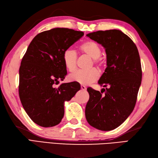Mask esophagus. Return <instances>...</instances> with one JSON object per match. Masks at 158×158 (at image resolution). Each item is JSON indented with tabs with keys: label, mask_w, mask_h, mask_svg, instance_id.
<instances>
[{
	"label": "esophagus",
	"mask_w": 158,
	"mask_h": 158,
	"mask_svg": "<svg viewBox=\"0 0 158 158\" xmlns=\"http://www.w3.org/2000/svg\"><path fill=\"white\" fill-rule=\"evenodd\" d=\"M81 88L82 90H85V89H86V87H85V85H81Z\"/></svg>",
	"instance_id": "1"
}]
</instances>
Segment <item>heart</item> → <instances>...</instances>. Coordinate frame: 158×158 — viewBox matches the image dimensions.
<instances>
[{"label":"heart","instance_id":"obj_1","mask_svg":"<svg viewBox=\"0 0 158 158\" xmlns=\"http://www.w3.org/2000/svg\"><path fill=\"white\" fill-rule=\"evenodd\" d=\"M81 51L93 59L95 64H101L100 56L101 55V49L94 41H86L80 46ZM77 56L75 50L69 48L63 53L62 60L66 69L70 72L75 71L77 69ZM100 77V72L96 69L89 70H77L70 75L69 79L71 81L77 82L81 85H89L96 81Z\"/></svg>","mask_w":158,"mask_h":158}]
</instances>
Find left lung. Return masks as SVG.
Wrapping results in <instances>:
<instances>
[{
	"instance_id": "1",
	"label": "left lung",
	"mask_w": 158,
	"mask_h": 158,
	"mask_svg": "<svg viewBox=\"0 0 158 158\" xmlns=\"http://www.w3.org/2000/svg\"><path fill=\"white\" fill-rule=\"evenodd\" d=\"M105 49L106 68L98 84L109 88L87 89L89 98L85 117L90 126L109 131L115 129L133 111L142 80L138 49L128 36L119 30L99 31L86 35Z\"/></svg>"
}]
</instances>
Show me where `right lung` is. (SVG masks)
I'll use <instances>...</instances> for the list:
<instances>
[{"instance_id": "1", "label": "right lung", "mask_w": 158, "mask_h": 158, "mask_svg": "<svg viewBox=\"0 0 158 158\" xmlns=\"http://www.w3.org/2000/svg\"><path fill=\"white\" fill-rule=\"evenodd\" d=\"M81 31L56 28L42 32L30 43L19 67V95L25 111L37 125H58L64 115V102L81 88L79 83L53 84L63 81L67 74L62 56L83 36Z\"/></svg>"}]
</instances>
